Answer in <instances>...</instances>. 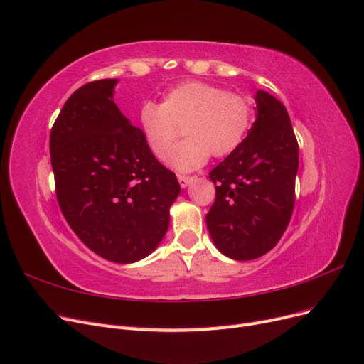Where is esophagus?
Instances as JSON below:
<instances>
[{
	"instance_id": "34e87169",
	"label": "esophagus",
	"mask_w": 364,
	"mask_h": 364,
	"mask_svg": "<svg viewBox=\"0 0 364 364\" xmlns=\"http://www.w3.org/2000/svg\"><path fill=\"white\" fill-rule=\"evenodd\" d=\"M178 181H179V183H181V186L182 188H186V186L190 185V182L193 181V178H190V176H178Z\"/></svg>"
}]
</instances>
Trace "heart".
I'll return each mask as SVG.
<instances>
[{
	"label": "heart",
	"mask_w": 364,
	"mask_h": 364,
	"mask_svg": "<svg viewBox=\"0 0 364 364\" xmlns=\"http://www.w3.org/2000/svg\"><path fill=\"white\" fill-rule=\"evenodd\" d=\"M250 123L249 98L203 82L174 86L161 105L147 102L139 109L141 130L156 158L167 156L182 127L186 139L167 158L170 167L182 173L202 167L209 155L222 158L232 153Z\"/></svg>",
	"instance_id": "heart-1"
}]
</instances>
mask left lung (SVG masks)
<instances>
[{
	"instance_id": "1",
	"label": "left lung",
	"mask_w": 364,
	"mask_h": 364,
	"mask_svg": "<svg viewBox=\"0 0 364 364\" xmlns=\"http://www.w3.org/2000/svg\"><path fill=\"white\" fill-rule=\"evenodd\" d=\"M257 119L240 146L209 173L215 200L206 226L223 255H266L287 229L294 206L299 147L285 106L257 91Z\"/></svg>"
}]
</instances>
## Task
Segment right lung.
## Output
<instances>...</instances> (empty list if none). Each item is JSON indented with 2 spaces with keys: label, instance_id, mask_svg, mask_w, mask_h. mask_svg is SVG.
<instances>
[{
  "label": "right lung",
  "instance_id": "1",
  "mask_svg": "<svg viewBox=\"0 0 364 364\" xmlns=\"http://www.w3.org/2000/svg\"><path fill=\"white\" fill-rule=\"evenodd\" d=\"M117 82L71 94L51 129L50 155L60 211L75 235L98 257L130 264L162 241L181 185L121 114Z\"/></svg>",
  "mask_w": 364,
  "mask_h": 364
}]
</instances>
